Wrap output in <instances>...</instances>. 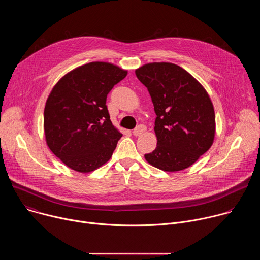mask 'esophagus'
<instances>
[{
    "label": "esophagus",
    "instance_id": "obj_1",
    "mask_svg": "<svg viewBox=\"0 0 260 260\" xmlns=\"http://www.w3.org/2000/svg\"><path fill=\"white\" fill-rule=\"evenodd\" d=\"M146 129H147V127H146V125H144V124H140V125H138L134 131H133V135L134 136H140V135H142L143 133H145L146 132Z\"/></svg>",
    "mask_w": 260,
    "mask_h": 260
}]
</instances>
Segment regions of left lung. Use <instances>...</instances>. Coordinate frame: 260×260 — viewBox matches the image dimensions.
Wrapping results in <instances>:
<instances>
[{
  "label": "left lung",
  "mask_w": 260,
  "mask_h": 260,
  "mask_svg": "<svg viewBox=\"0 0 260 260\" xmlns=\"http://www.w3.org/2000/svg\"><path fill=\"white\" fill-rule=\"evenodd\" d=\"M136 75L149 91L156 114L157 145L145 159L165 172L190 167L214 142L215 112L208 92L187 71L171 62L146 63Z\"/></svg>",
  "instance_id": "left-lung-1"
}]
</instances>
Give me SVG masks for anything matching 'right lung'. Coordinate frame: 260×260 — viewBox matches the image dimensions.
I'll return each mask as SVG.
<instances>
[{
    "instance_id": "add662e5",
    "label": "right lung",
    "mask_w": 260,
    "mask_h": 260,
    "mask_svg": "<svg viewBox=\"0 0 260 260\" xmlns=\"http://www.w3.org/2000/svg\"><path fill=\"white\" fill-rule=\"evenodd\" d=\"M127 71L104 61L72 70L54 85L44 109L46 143L67 167L92 172L113 154L122 134L112 124L107 95Z\"/></svg>"
}]
</instances>
